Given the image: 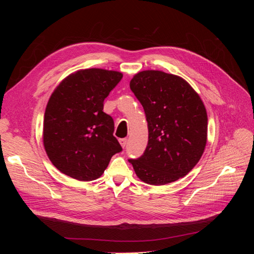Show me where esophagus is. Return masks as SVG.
<instances>
[{"label":"esophagus","instance_id":"esophagus-1","mask_svg":"<svg viewBox=\"0 0 254 254\" xmlns=\"http://www.w3.org/2000/svg\"><path fill=\"white\" fill-rule=\"evenodd\" d=\"M120 144L123 148L126 147V144H127V139H120Z\"/></svg>","mask_w":254,"mask_h":254}]
</instances>
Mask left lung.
<instances>
[{"instance_id": "left-lung-1", "label": "left lung", "mask_w": 254, "mask_h": 254, "mask_svg": "<svg viewBox=\"0 0 254 254\" xmlns=\"http://www.w3.org/2000/svg\"><path fill=\"white\" fill-rule=\"evenodd\" d=\"M130 89L143 106L148 143L143 155L130 159L139 178L163 186L188 175L206 144L207 115L201 98L188 81L162 71H142Z\"/></svg>"}]
</instances>
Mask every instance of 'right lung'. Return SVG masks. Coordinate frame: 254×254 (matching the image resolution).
Returning a JSON list of instances; mask_svg holds the SVG:
<instances>
[{"instance_id": "obj_1", "label": "right lung", "mask_w": 254, "mask_h": 254, "mask_svg": "<svg viewBox=\"0 0 254 254\" xmlns=\"http://www.w3.org/2000/svg\"><path fill=\"white\" fill-rule=\"evenodd\" d=\"M123 74L87 68L68 75L53 92L43 121V144L53 165L79 181L99 178L122 151L104 101Z\"/></svg>"}]
</instances>
